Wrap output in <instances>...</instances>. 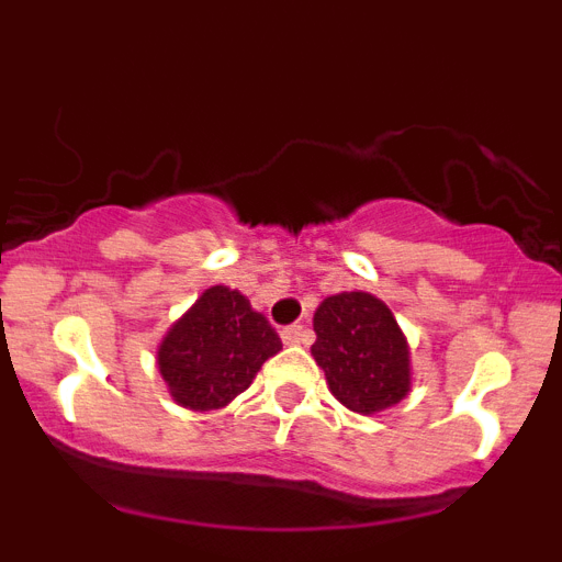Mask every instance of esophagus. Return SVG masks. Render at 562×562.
Returning <instances> with one entry per match:
<instances>
[{
    "label": "esophagus",
    "instance_id": "1",
    "mask_svg": "<svg viewBox=\"0 0 562 562\" xmlns=\"http://www.w3.org/2000/svg\"><path fill=\"white\" fill-rule=\"evenodd\" d=\"M281 337H284V342H290V346H297V342H310L312 331L306 329L304 324H292V326H286L284 331H281Z\"/></svg>",
    "mask_w": 562,
    "mask_h": 562
}]
</instances>
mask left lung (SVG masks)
Listing matches in <instances>:
<instances>
[{
	"instance_id": "1",
	"label": "left lung",
	"mask_w": 562,
	"mask_h": 562,
	"mask_svg": "<svg viewBox=\"0 0 562 562\" xmlns=\"http://www.w3.org/2000/svg\"><path fill=\"white\" fill-rule=\"evenodd\" d=\"M312 357L349 411H385L411 391L408 342L394 315L369 292H340L315 312Z\"/></svg>"
}]
</instances>
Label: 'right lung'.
<instances>
[{
    "mask_svg": "<svg viewBox=\"0 0 562 562\" xmlns=\"http://www.w3.org/2000/svg\"><path fill=\"white\" fill-rule=\"evenodd\" d=\"M276 351L281 337L267 317L252 312L241 292L211 286L171 326L157 360L173 400L193 411H213L241 394Z\"/></svg>",
    "mask_w": 562,
    "mask_h": 562,
    "instance_id": "obj_1",
    "label": "right lung"
}]
</instances>
